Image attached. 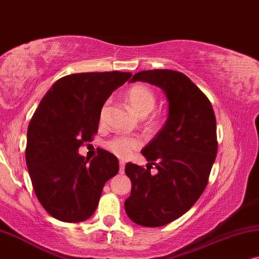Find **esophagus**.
<instances>
[{
	"instance_id": "34e87169",
	"label": "esophagus",
	"mask_w": 259,
	"mask_h": 259,
	"mask_svg": "<svg viewBox=\"0 0 259 259\" xmlns=\"http://www.w3.org/2000/svg\"><path fill=\"white\" fill-rule=\"evenodd\" d=\"M124 169H125V163L124 162H119V173L123 174Z\"/></svg>"
}]
</instances>
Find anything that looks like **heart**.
Masks as SVG:
<instances>
[{"instance_id":"b5f03b06","label":"heart","mask_w":259,"mask_h":259,"mask_svg":"<svg viewBox=\"0 0 259 259\" xmlns=\"http://www.w3.org/2000/svg\"><path fill=\"white\" fill-rule=\"evenodd\" d=\"M127 105L132 111L139 117H146L153 111L156 104V96L149 88L144 85H135L126 91L125 95ZM109 103L106 102L102 106L99 119L101 122L104 120V117L108 111ZM142 147V141L136 137L127 136H117L113 137L106 143V148L120 158H125L132 155L133 151Z\"/></svg>"}]
</instances>
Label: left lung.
I'll use <instances>...</instances> for the list:
<instances>
[{
  "label": "left lung",
  "mask_w": 259,
  "mask_h": 259,
  "mask_svg": "<svg viewBox=\"0 0 259 259\" xmlns=\"http://www.w3.org/2000/svg\"><path fill=\"white\" fill-rule=\"evenodd\" d=\"M130 81L163 90L168 118L143 148L147 169L132 162L125 165L132 193L124 208L137 225L163 226L185 214L207 186L218 151L214 111L204 92L181 72L142 71ZM153 165L158 169L155 176L150 173Z\"/></svg>",
  "instance_id": "obj_1"
}]
</instances>
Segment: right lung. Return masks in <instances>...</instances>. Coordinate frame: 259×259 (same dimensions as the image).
I'll return each mask as SVG.
<instances>
[{"label":"right lung","mask_w":259,"mask_h":259,"mask_svg":"<svg viewBox=\"0 0 259 259\" xmlns=\"http://www.w3.org/2000/svg\"><path fill=\"white\" fill-rule=\"evenodd\" d=\"M130 72H88L65 75L41 99L27 132L26 162L35 195L53 218L89 219L105 182L118 173V158L104 149L88 164L79 147L98 132L99 115Z\"/></svg>","instance_id":"right-lung-1"}]
</instances>
